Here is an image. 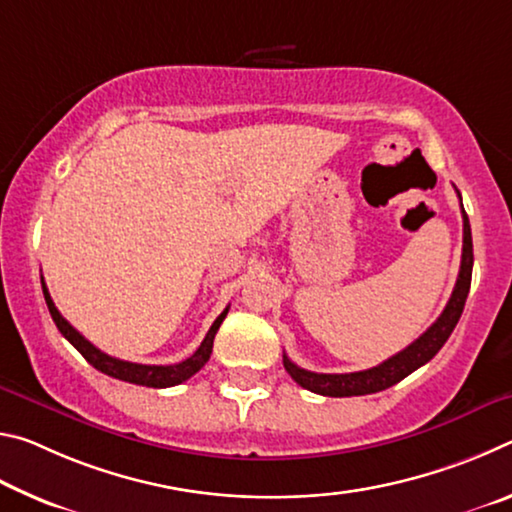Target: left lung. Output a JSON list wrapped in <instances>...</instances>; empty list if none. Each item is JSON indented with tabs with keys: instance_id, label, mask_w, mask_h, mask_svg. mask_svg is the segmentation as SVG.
<instances>
[{
	"instance_id": "8db88e82",
	"label": "left lung",
	"mask_w": 512,
	"mask_h": 512,
	"mask_svg": "<svg viewBox=\"0 0 512 512\" xmlns=\"http://www.w3.org/2000/svg\"><path fill=\"white\" fill-rule=\"evenodd\" d=\"M472 264H474L472 230H470V219H467V214L463 210V257H461V271H458L456 287L452 291V298L447 302V307L443 309V314L438 316L436 323H433L427 332L420 336V339H415L409 348L397 352L395 357L386 359L375 368L345 372V375H325V372L305 370L296 366L287 354H284V368H287V372L296 384L307 388L311 393H318L325 397H352V395H370V393L386 391V388H391L393 384H397V381L409 377L413 370H418L420 366H424V363L436 357L438 350L443 348L445 341L452 336L458 318L463 314L467 293H470Z\"/></svg>"
}]
</instances>
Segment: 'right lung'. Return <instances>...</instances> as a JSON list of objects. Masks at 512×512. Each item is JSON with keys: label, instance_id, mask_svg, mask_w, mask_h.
I'll return each instance as SVG.
<instances>
[{"label": "right lung", "instance_id": "obj_1", "mask_svg": "<svg viewBox=\"0 0 512 512\" xmlns=\"http://www.w3.org/2000/svg\"><path fill=\"white\" fill-rule=\"evenodd\" d=\"M42 293H45L49 314H51V318H54V323L60 329V334H63L65 339L83 354L85 361H88L90 366L101 370L103 375H108V377L128 381V384L149 386V388H169V386L183 384V381H187L189 377L196 375V372L201 370L207 361H210L214 336H216V332H219L223 318H225V314H228V309H230V307H225L221 311V316L214 320L212 327H210V332L205 334L203 343L198 345V350L189 359L180 361V363H173V366H144V363H131V361L115 359V357H110V354L101 352L99 348H94V345L88 339H85V336H81L72 325L67 323L63 316H60V311L56 309L54 300H51L49 291L45 287V282H42Z\"/></svg>", "mask_w": 512, "mask_h": 512}]
</instances>
